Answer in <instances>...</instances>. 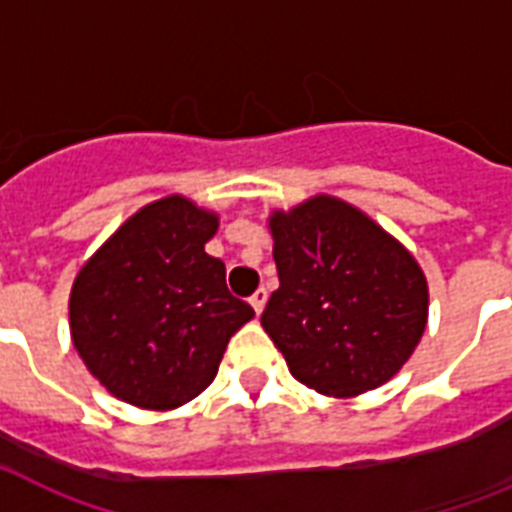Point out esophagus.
Instances as JSON below:
<instances>
[{
    "instance_id": "obj_1",
    "label": "esophagus",
    "mask_w": 512,
    "mask_h": 512,
    "mask_svg": "<svg viewBox=\"0 0 512 512\" xmlns=\"http://www.w3.org/2000/svg\"><path fill=\"white\" fill-rule=\"evenodd\" d=\"M251 307L256 310V315H261V310H264V304H267V291L264 288H259V291H253L251 299Z\"/></svg>"
}]
</instances>
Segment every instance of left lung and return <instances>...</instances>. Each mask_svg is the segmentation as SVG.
<instances>
[{
  "label": "left lung",
  "mask_w": 512,
  "mask_h": 512,
  "mask_svg": "<svg viewBox=\"0 0 512 512\" xmlns=\"http://www.w3.org/2000/svg\"><path fill=\"white\" fill-rule=\"evenodd\" d=\"M277 288L261 326L288 371L328 398L398 374L427 326L430 291L406 245L350 202L315 194L269 213Z\"/></svg>",
  "instance_id": "left-lung-1"
}]
</instances>
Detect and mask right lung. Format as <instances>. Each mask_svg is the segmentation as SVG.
Masks as SVG:
<instances>
[{
    "instance_id": "obj_1",
    "label": "right lung",
    "mask_w": 512,
    "mask_h": 512,
    "mask_svg": "<svg viewBox=\"0 0 512 512\" xmlns=\"http://www.w3.org/2000/svg\"><path fill=\"white\" fill-rule=\"evenodd\" d=\"M219 213L184 194L138 208L74 277L69 328L87 371L114 398L173 411L219 374L229 339L253 318L205 253Z\"/></svg>"
}]
</instances>
